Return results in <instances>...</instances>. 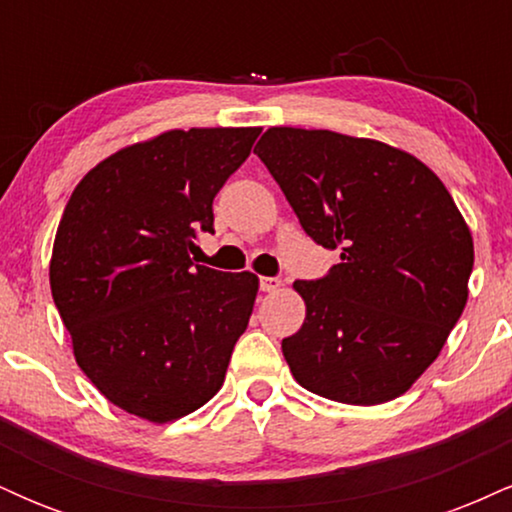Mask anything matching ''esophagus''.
<instances>
[{"label":"esophagus","mask_w":512,"mask_h":512,"mask_svg":"<svg viewBox=\"0 0 512 512\" xmlns=\"http://www.w3.org/2000/svg\"><path fill=\"white\" fill-rule=\"evenodd\" d=\"M260 289L264 293H274L281 289V279H276V276H262L260 279Z\"/></svg>","instance_id":"34e87169"}]
</instances>
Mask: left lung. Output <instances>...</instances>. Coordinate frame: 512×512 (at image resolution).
<instances>
[{"mask_svg": "<svg viewBox=\"0 0 512 512\" xmlns=\"http://www.w3.org/2000/svg\"><path fill=\"white\" fill-rule=\"evenodd\" d=\"M317 245L339 264L296 281L305 322L281 342L305 390L383 404L436 361L467 303L474 243L416 156L330 129L269 127L255 146Z\"/></svg>", "mask_w": 512, "mask_h": 512, "instance_id": "8db88e82", "label": "left lung"}]
</instances>
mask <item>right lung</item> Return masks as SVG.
I'll use <instances>...</instances> for the list:
<instances>
[{
	"label": "right lung",
	"instance_id": "1",
	"mask_svg": "<svg viewBox=\"0 0 512 512\" xmlns=\"http://www.w3.org/2000/svg\"><path fill=\"white\" fill-rule=\"evenodd\" d=\"M260 132L170 129L88 170L64 207L52 298L79 368L127 414L166 424L221 390L260 281L190 252L214 233L216 192Z\"/></svg>",
	"mask_w": 512,
	"mask_h": 512
}]
</instances>
